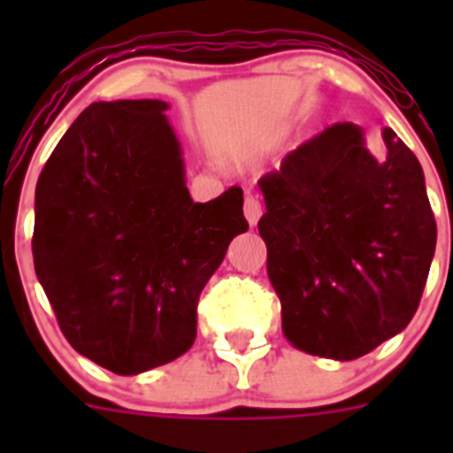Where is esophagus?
<instances>
[{"label":"esophagus","instance_id":"34e87169","mask_svg":"<svg viewBox=\"0 0 453 453\" xmlns=\"http://www.w3.org/2000/svg\"><path fill=\"white\" fill-rule=\"evenodd\" d=\"M261 215H263V206H261V202H258V197H254V195H247V197H245V218H247V222L254 226V224L261 219Z\"/></svg>","mask_w":453,"mask_h":453}]
</instances>
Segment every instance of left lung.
<instances>
[{"mask_svg": "<svg viewBox=\"0 0 453 453\" xmlns=\"http://www.w3.org/2000/svg\"><path fill=\"white\" fill-rule=\"evenodd\" d=\"M386 158L338 122L258 181V234L283 335L306 354L354 361L413 319L435 251L424 172L392 129Z\"/></svg>", "mask_w": 453, "mask_h": 453, "instance_id": "8db88e82", "label": "left lung"}]
</instances>
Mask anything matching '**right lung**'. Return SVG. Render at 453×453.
<instances>
[{"instance_id":"1","label":"right lung","mask_w":453,"mask_h":453,"mask_svg":"<svg viewBox=\"0 0 453 453\" xmlns=\"http://www.w3.org/2000/svg\"><path fill=\"white\" fill-rule=\"evenodd\" d=\"M167 108L161 99L90 104L35 186L40 286L67 342L122 376L190 349L199 295L250 229L238 186L192 202Z\"/></svg>"}]
</instances>
